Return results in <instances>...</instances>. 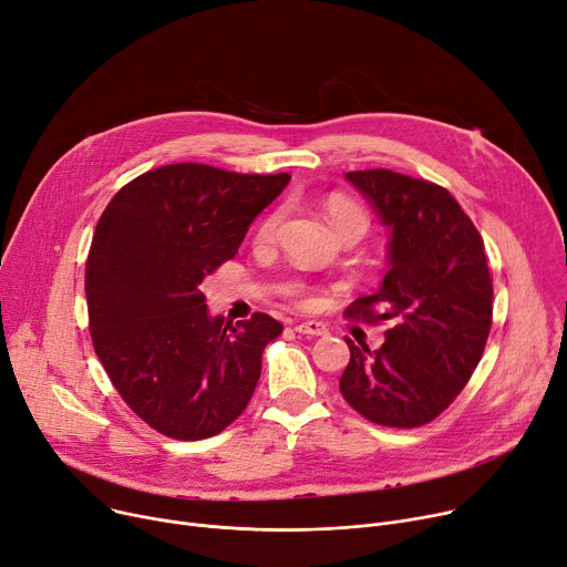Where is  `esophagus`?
Instances as JSON below:
<instances>
[{
    "label": "esophagus",
    "mask_w": 567,
    "mask_h": 567,
    "mask_svg": "<svg viewBox=\"0 0 567 567\" xmlns=\"http://www.w3.org/2000/svg\"><path fill=\"white\" fill-rule=\"evenodd\" d=\"M295 331L297 334H307V337H327V324L318 320H307V322H297Z\"/></svg>",
    "instance_id": "esophagus-1"
}]
</instances>
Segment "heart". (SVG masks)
<instances>
[{"label": "heart", "mask_w": 567, "mask_h": 567, "mask_svg": "<svg viewBox=\"0 0 567 567\" xmlns=\"http://www.w3.org/2000/svg\"><path fill=\"white\" fill-rule=\"evenodd\" d=\"M324 213H327L329 224L334 226L337 233H341L346 228H361V230H365V226H369V215H365V210L357 202H352V198H348L343 194H331L327 198V204H324ZM279 219H281V213H270L268 217H265L258 224L256 243H260V245L272 243L275 236H277Z\"/></svg>", "instance_id": "obj_1"}]
</instances>
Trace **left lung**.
<instances>
[{
    "label": "left lung",
    "mask_w": 567,
    "mask_h": 567,
    "mask_svg": "<svg viewBox=\"0 0 567 567\" xmlns=\"http://www.w3.org/2000/svg\"><path fill=\"white\" fill-rule=\"evenodd\" d=\"M389 228V270L375 295L346 316L393 320L386 341L350 348L339 386L369 421L419 427L440 416L470 382L492 327V277L481 233L449 189L389 169L350 172ZM380 303L384 315L374 313Z\"/></svg>",
    "instance_id": "obj_1"
}]
</instances>
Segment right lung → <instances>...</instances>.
I'll list each match as a JSON object with an SVG mask.
<instances>
[{
	"label": "right lung",
	"instance_id": "1",
	"mask_svg": "<svg viewBox=\"0 0 567 567\" xmlns=\"http://www.w3.org/2000/svg\"><path fill=\"white\" fill-rule=\"evenodd\" d=\"M288 174L166 164L127 183L97 219L86 258L89 331L127 408L162 435L196 442L236 421L284 327L268 313L210 316L202 284L238 254Z\"/></svg>",
	"mask_w": 567,
	"mask_h": 567
}]
</instances>
